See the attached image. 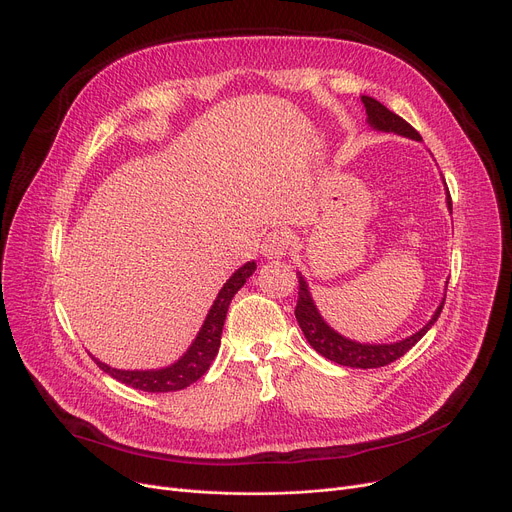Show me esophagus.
<instances>
[{
	"instance_id": "34e87169",
	"label": "esophagus",
	"mask_w": 512,
	"mask_h": 512,
	"mask_svg": "<svg viewBox=\"0 0 512 512\" xmlns=\"http://www.w3.org/2000/svg\"><path fill=\"white\" fill-rule=\"evenodd\" d=\"M290 249V236L284 230H271L265 234L263 245H261V253L267 259H280L288 253Z\"/></svg>"
}]
</instances>
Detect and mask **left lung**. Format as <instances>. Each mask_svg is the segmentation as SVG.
<instances>
[{
	"label": "left lung",
	"instance_id": "8db88e82",
	"mask_svg": "<svg viewBox=\"0 0 512 512\" xmlns=\"http://www.w3.org/2000/svg\"><path fill=\"white\" fill-rule=\"evenodd\" d=\"M364 109H366V121L372 129L379 131H393L397 135H403V138H410L416 142H422V135L407 123L405 119H401L399 115H395L393 111H389L385 105H381L379 100H374L372 96H362ZM447 206L449 212H453V203H451V195L447 189ZM298 302H296V321L309 342L323 358L337 362L342 366H352V368H379V366H387L391 362H395L397 358H401L407 350H412L420 339L428 333V329L436 323V319L440 317L442 306H445V298L438 304L436 313L432 315V319L414 335L401 339V342H393V344H360L354 342V339H348L344 335H339L335 329H331L321 313L317 311L315 300L309 292V284L302 278V274L298 271Z\"/></svg>",
	"mask_w": 512,
	"mask_h": 512
}]
</instances>
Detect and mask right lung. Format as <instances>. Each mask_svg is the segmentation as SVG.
Segmentation results:
<instances>
[{
	"label": "right lung",
	"mask_w": 512,
	"mask_h": 512,
	"mask_svg": "<svg viewBox=\"0 0 512 512\" xmlns=\"http://www.w3.org/2000/svg\"><path fill=\"white\" fill-rule=\"evenodd\" d=\"M255 269H257L255 261H249L243 267H238L234 274L226 280V284L222 286V290L218 292V296L212 304L206 321H203L197 337L193 339V344L175 364L156 368V370H119V368H111L105 362H100L94 356H92V360L98 364L100 370L111 374V377L117 379L119 383L129 385L133 389H140V391L168 393V391H181V389L189 387L191 383H195L197 379L203 377V374H206L212 360L216 358L228 306H230L234 294L241 290L245 286V282L253 276Z\"/></svg>",
	"instance_id": "add662e5"
}]
</instances>
